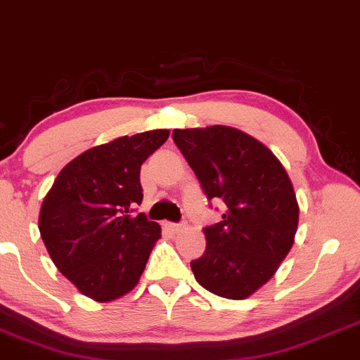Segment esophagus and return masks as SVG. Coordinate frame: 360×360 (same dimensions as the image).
Here are the masks:
<instances>
[{
  "instance_id": "esophagus-1",
  "label": "esophagus",
  "mask_w": 360,
  "mask_h": 360,
  "mask_svg": "<svg viewBox=\"0 0 360 360\" xmlns=\"http://www.w3.org/2000/svg\"><path fill=\"white\" fill-rule=\"evenodd\" d=\"M164 226L169 230V232L172 233H177V232H183V230L186 229V226L183 225V223H171V221H166L164 223Z\"/></svg>"
}]
</instances>
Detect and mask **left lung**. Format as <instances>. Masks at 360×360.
<instances>
[{"mask_svg":"<svg viewBox=\"0 0 360 360\" xmlns=\"http://www.w3.org/2000/svg\"><path fill=\"white\" fill-rule=\"evenodd\" d=\"M208 200L226 205L203 229L194 278L213 295L245 300L276 274L295 243L300 206L286 169L262 142L225 125L172 131Z\"/></svg>","mask_w":360,"mask_h":360,"instance_id":"obj_1","label":"left lung"}]
</instances>
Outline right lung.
I'll list each match as a JSON object with an SVG mask.
<instances>
[{"label":"right lung","instance_id":"right-lung-1","mask_svg":"<svg viewBox=\"0 0 360 360\" xmlns=\"http://www.w3.org/2000/svg\"><path fill=\"white\" fill-rule=\"evenodd\" d=\"M167 139L169 130H150L89 148L44 198L39 230L52 262L98 303L137 286L160 238L159 223L134 208L143 198L140 167Z\"/></svg>","mask_w":360,"mask_h":360}]
</instances>
